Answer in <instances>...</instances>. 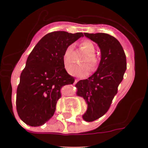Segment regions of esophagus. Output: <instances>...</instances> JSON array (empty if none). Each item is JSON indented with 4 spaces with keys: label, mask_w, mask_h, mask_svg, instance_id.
<instances>
[{
    "label": "esophagus",
    "mask_w": 148,
    "mask_h": 148,
    "mask_svg": "<svg viewBox=\"0 0 148 148\" xmlns=\"http://www.w3.org/2000/svg\"><path fill=\"white\" fill-rule=\"evenodd\" d=\"M78 81H79L78 79H75V80H74V84H77V82H78Z\"/></svg>",
    "instance_id": "esophagus-1"
}]
</instances>
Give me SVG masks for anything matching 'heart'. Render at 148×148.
<instances>
[{
	"mask_svg": "<svg viewBox=\"0 0 148 148\" xmlns=\"http://www.w3.org/2000/svg\"><path fill=\"white\" fill-rule=\"evenodd\" d=\"M81 48L86 54L85 57L82 60V65H73L68 69V72L71 75L77 77H85L89 71V67L92 69H95L98 64V60L95 56V47L92 41L89 40L84 41L81 43ZM74 50V44H70L66 48L62 56V62L66 69L68 68L72 63V52ZM88 63L89 65H86Z\"/></svg>",
	"mask_w": 148,
	"mask_h": 148,
	"instance_id": "obj_1",
	"label": "heart"
}]
</instances>
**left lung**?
Wrapping results in <instances>:
<instances>
[{
	"mask_svg": "<svg viewBox=\"0 0 148 148\" xmlns=\"http://www.w3.org/2000/svg\"><path fill=\"white\" fill-rule=\"evenodd\" d=\"M84 36L97 44L101 52V60L97 71L75 85L77 96L83 97L87 104L83 120L92 122L108 111L123 79L127 62L123 48L114 36L104 33H84Z\"/></svg>",
	"mask_w": 148,
	"mask_h": 148,
	"instance_id": "left-lung-1",
	"label": "left lung"
}]
</instances>
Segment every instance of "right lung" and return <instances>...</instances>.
I'll use <instances>...</instances> for the list:
<instances>
[{
	"label": "right lung",
	"instance_id": "right-lung-1",
	"mask_svg": "<svg viewBox=\"0 0 148 148\" xmlns=\"http://www.w3.org/2000/svg\"><path fill=\"white\" fill-rule=\"evenodd\" d=\"M82 33L54 31L44 36L28 56L17 88L16 110L21 120L41 126L52 117L61 89L72 84L74 78L66 71L62 56L66 48Z\"/></svg>",
	"mask_w": 148,
	"mask_h": 148
}]
</instances>
